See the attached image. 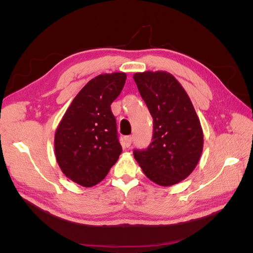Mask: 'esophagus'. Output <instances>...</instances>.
Returning a JSON list of instances; mask_svg holds the SVG:
<instances>
[{"instance_id": "34e87169", "label": "esophagus", "mask_w": 253, "mask_h": 253, "mask_svg": "<svg viewBox=\"0 0 253 253\" xmlns=\"http://www.w3.org/2000/svg\"><path fill=\"white\" fill-rule=\"evenodd\" d=\"M132 141H133V136H126V137H125V140H124L125 147L128 148L129 145L132 144Z\"/></svg>"}]
</instances>
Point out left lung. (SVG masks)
<instances>
[{
    "label": "left lung",
    "mask_w": 253,
    "mask_h": 253,
    "mask_svg": "<svg viewBox=\"0 0 253 253\" xmlns=\"http://www.w3.org/2000/svg\"><path fill=\"white\" fill-rule=\"evenodd\" d=\"M133 78L153 117V141L134 157L149 179L169 187L193 172L203 152L200 118L187 91L167 72L136 73Z\"/></svg>",
    "instance_id": "obj_1"
}]
</instances>
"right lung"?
Segmentation results:
<instances>
[{
    "label": "right lung",
    "instance_id": "add662e5",
    "mask_svg": "<svg viewBox=\"0 0 253 253\" xmlns=\"http://www.w3.org/2000/svg\"><path fill=\"white\" fill-rule=\"evenodd\" d=\"M126 80V73H112L88 81L56 129L57 163L66 177L80 186L89 188L100 182L121 154L111 104Z\"/></svg>",
    "mask_w": 253,
    "mask_h": 253
}]
</instances>
